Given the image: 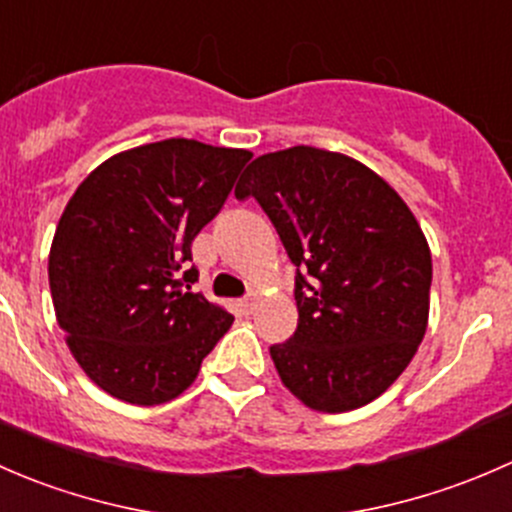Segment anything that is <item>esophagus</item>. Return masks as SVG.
<instances>
[{"label": "esophagus", "mask_w": 512, "mask_h": 512, "mask_svg": "<svg viewBox=\"0 0 512 512\" xmlns=\"http://www.w3.org/2000/svg\"><path fill=\"white\" fill-rule=\"evenodd\" d=\"M256 303H258V291H251L244 300H241L239 305H241V310H244V313H254Z\"/></svg>", "instance_id": "esophagus-1"}]
</instances>
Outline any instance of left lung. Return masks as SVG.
Returning <instances> with one entry per match:
<instances>
[{
    "mask_svg": "<svg viewBox=\"0 0 512 512\" xmlns=\"http://www.w3.org/2000/svg\"><path fill=\"white\" fill-rule=\"evenodd\" d=\"M276 226L295 273L298 328L271 360L315 412L365 407L407 370L429 325L431 251L377 172L295 145L256 157L236 184Z\"/></svg>",
    "mask_w": 512,
    "mask_h": 512,
    "instance_id": "1",
    "label": "left lung"
}]
</instances>
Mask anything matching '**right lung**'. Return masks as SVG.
Returning <instances> with one entry per match:
<instances>
[{
	"mask_svg": "<svg viewBox=\"0 0 512 512\" xmlns=\"http://www.w3.org/2000/svg\"><path fill=\"white\" fill-rule=\"evenodd\" d=\"M249 150L170 138L108 157L63 209L49 254L56 320L110 397H179L234 315L192 293V241L224 207Z\"/></svg>",
	"mask_w": 512,
	"mask_h": 512,
	"instance_id": "obj_1",
	"label": "right lung"
}]
</instances>
